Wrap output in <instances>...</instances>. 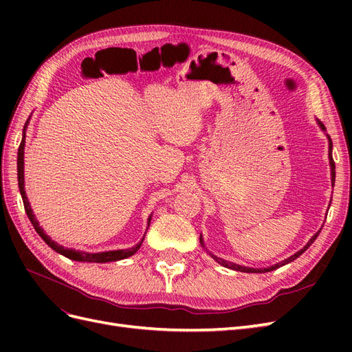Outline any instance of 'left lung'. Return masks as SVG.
Segmentation results:
<instances>
[{
  "label": "left lung",
  "mask_w": 352,
  "mask_h": 352,
  "mask_svg": "<svg viewBox=\"0 0 352 352\" xmlns=\"http://www.w3.org/2000/svg\"><path fill=\"white\" fill-rule=\"evenodd\" d=\"M317 123H318V126H320V129L324 132L326 131V127H324V124L322 123V122H318L317 120ZM327 140H329V163H330V172H332V185H335V162H333V158H332V140H330V136L327 135ZM318 233H320V230H318L316 235L307 242V245L305 247L302 248V250H300L298 252H295L294 255H291V257H287L286 260H283V261H280V263H278V264H274V265H270V267H265V269H252V267H245V265H239V264H235V263H229V261H226V260H221V258H219V257H214V255H212V258H214L219 264H221L223 267H228V269H232V270H236V272H243V273H265V272H272V270H276V269H279V267H282V265H285V264H287V263H291V261H294V260H296L298 257H300V255L304 252V251H307L308 250V247H310V245L316 241V238L318 236ZM199 242L202 243V247H204V242H202V236H199Z\"/></svg>",
  "instance_id": "left-lung-1"
}]
</instances>
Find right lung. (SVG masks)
Masks as SVG:
<instances>
[{"mask_svg":"<svg viewBox=\"0 0 352 352\" xmlns=\"http://www.w3.org/2000/svg\"><path fill=\"white\" fill-rule=\"evenodd\" d=\"M26 127H28V122L23 127V138H22V142H20V146H19V153H17V179H19V189H20V194H22V198H23V206H25V211L26 214L30 220L32 225H34L35 230L38 232V235L45 241V243L48 245V247H51L52 250H54L56 252L65 255V257L70 258V260H74V261H87V263H110V261H117V260H123V258H127L131 257V255H133L138 250L141 248V245L144 242V238L141 239V242H138L135 247L132 248H127V250H117V251H105V252H85V251H76V250H70V248H65L61 247V245H58L57 242L52 241L47 233L44 232V229H42L39 226V223L34 214V211H32L30 208V204L28 201V197H26V192H25V138H26ZM150 221H151V216L150 219H148V226H150ZM145 236V235H144Z\"/></svg>","mask_w":352,"mask_h":352,"instance_id":"right-lung-1","label":"right lung"}]
</instances>
